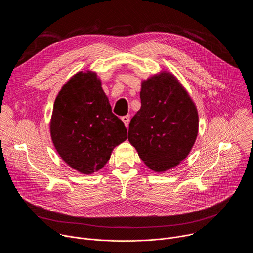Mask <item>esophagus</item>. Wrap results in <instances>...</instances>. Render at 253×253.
I'll return each instance as SVG.
<instances>
[{
    "instance_id": "34e87169",
    "label": "esophagus",
    "mask_w": 253,
    "mask_h": 253,
    "mask_svg": "<svg viewBox=\"0 0 253 253\" xmlns=\"http://www.w3.org/2000/svg\"><path fill=\"white\" fill-rule=\"evenodd\" d=\"M122 121L124 122L125 126H126V127H128V125H129V121H130V115H125V116H123V117H122Z\"/></svg>"
}]
</instances>
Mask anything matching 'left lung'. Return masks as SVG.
<instances>
[{"instance_id": "1", "label": "left lung", "mask_w": 253, "mask_h": 253, "mask_svg": "<svg viewBox=\"0 0 253 253\" xmlns=\"http://www.w3.org/2000/svg\"><path fill=\"white\" fill-rule=\"evenodd\" d=\"M141 108L129 124L128 140L150 169L166 171L189 154L198 133V114L177 79L162 73L142 83Z\"/></svg>"}]
</instances>
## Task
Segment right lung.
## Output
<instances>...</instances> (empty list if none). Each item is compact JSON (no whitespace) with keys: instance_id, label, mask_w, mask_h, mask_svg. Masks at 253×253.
Instances as JSON below:
<instances>
[{"instance_id":"1","label":"right lung","mask_w":253,"mask_h":253,"mask_svg":"<svg viewBox=\"0 0 253 253\" xmlns=\"http://www.w3.org/2000/svg\"><path fill=\"white\" fill-rule=\"evenodd\" d=\"M51 137L62 159L83 174L100 170L127 139L95 73L79 72L63 86L54 103Z\"/></svg>"}]
</instances>
